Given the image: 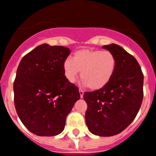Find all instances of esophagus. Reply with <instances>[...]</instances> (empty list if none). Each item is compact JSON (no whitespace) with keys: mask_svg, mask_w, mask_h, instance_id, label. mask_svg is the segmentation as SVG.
<instances>
[{"mask_svg":"<svg viewBox=\"0 0 156 156\" xmlns=\"http://www.w3.org/2000/svg\"><path fill=\"white\" fill-rule=\"evenodd\" d=\"M79 92H80V98H83V94H84V91H83L82 89H80Z\"/></svg>","mask_w":156,"mask_h":156,"instance_id":"obj_1","label":"esophagus"}]
</instances>
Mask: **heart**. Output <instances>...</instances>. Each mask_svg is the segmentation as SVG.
Wrapping results in <instances>:
<instances>
[{"mask_svg":"<svg viewBox=\"0 0 156 156\" xmlns=\"http://www.w3.org/2000/svg\"><path fill=\"white\" fill-rule=\"evenodd\" d=\"M116 66L115 56L111 51L82 49L74 53L73 59H65L63 69L66 79L71 83L75 82L81 71L83 84L92 90H98L109 83Z\"/></svg>","mask_w":156,"mask_h":156,"instance_id":"b5f03b06","label":"heart"}]
</instances>
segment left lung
<instances>
[{
    "instance_id": "1",
    "label": "left lung",
    "mask_w": 156,
    "mask_h": 156,
    "mask_svg": "<svg viewBox=\"0 0 156 156\" xmlns=\"http://www.w3.org/2000/svg\"><path fill=\"white\" fill-rule=\"evenodd\" d=\"M115 56V73L108 84L99 90L84 92L87 104L85 119L93 134L109 137L129 126L137 115L143 100L144 75L133 55L122 47L103 46Z\"/></svg>"
}]
</instances>
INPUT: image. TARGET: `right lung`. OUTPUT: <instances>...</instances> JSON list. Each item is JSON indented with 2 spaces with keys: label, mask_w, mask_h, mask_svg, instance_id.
Wrapping results in <instances>:
<instances>
[{
  "label": "right lung",
  "mask_w": 156,
  "mask_h": 156,
  "mask_svg": "<svg viewBox=\"0 0 156 156\" xmlns=\"http://www.w3.org/2000/svg\"><path fill=\"white\" fill-rule=\"evenodd\" d=\"M68 48L44 44L22 58L14 82V103L19 119L38 136L63 131L66 116L80 98L79 89L66 79L63 62Z\"/></svg>",
  "instance_id": "add662e5"
}]
</instances>
